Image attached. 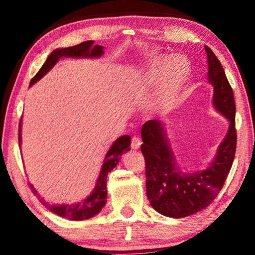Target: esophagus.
Instances as JSON below:
<instances>
[{
  "mask_svg": "<svg viewBox=\"0 0 255 255\" xmlns=\"http://www.w3.org/2000/svg\"><path fill=\"white\" fill-rule=\"evenodd\" d=\"M141 143H142V141L140 140L139 137H136V136L132 137V139H131V148L132 149H134V150L139 149L140 145H141Z\"/></svg>",
  "mask_w": 255,
  "mask_h": 255,
  "instance_id": "obj_1",
  "label": "esophagus"
}]
</instances>
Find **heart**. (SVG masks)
<instances>
[{"mask_svg": "<svg viewBox=\"0 0 255 255\" xmlns=\"http://www.w3.org/2000/svg\"><path fill=\"white\" fill-rule=\"evenodd\" d=\"M191 70L188 59L183 56L164 58L148 69L144 82L150 86H161L156 102L159 108L166 110L180 103Z\"/></svg>", "mask_w": 255, "mask_h": 255, "instance_id": "obj_1", "label": "heart"}]
</instances>
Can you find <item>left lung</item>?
Here are the masks:
<instances>
[{
  "label": "left lung",
  "instance_id": "8db88e82",
  "mask_svg": "<svg viewBox=\"0 0 255 255\" xmlns=\"http://www.w3.org/2000/svg\"><path fill=\"white\" fill-rule=\"evenodd\" d=\"M208 82L213 85V106L229 123L214 160L204 170L184 172L177 165L164 123L148 121L141 128V152L145 160V186L150 204L159 214L183 218L203 210L224 186L235 159L237 145L234 92L218 58L205 46Z\"/></svg>",
  "mask_w": 255,
  "mask_h": 255
}]
</instances>
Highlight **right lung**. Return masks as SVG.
<instances>
[{
	"label": "right lung",
	"instance_id": "1",
	"mask_svg": "<svg viewBox=\"0 0 255 255\" xmlns=\"http://www.w3.org/2000/svg\"><path fill=\"white\" fill-rule=\"evenodd\" d=\"M93 44V40H88L77 46L68 48H58V49L53 50L50 55L48 56L46 62L42 64L39 71H38L35 77L31 79L29 86H32V84H35L37 81H39L45 74L49 72L61 58H100L103 53H104V50H103L104 47ZM18 140L20 147L21 119L18 127ZM130 142L131 138L130 136H127V134L119 137L115 142H113L110 150L107 151L104 161H103V165L100 172V175L97 177L95 187L88 197L81 200V202L73 204H49L45 202L44 198L39 197V200L42 203V205H45L51 213L70 220H84L94 217L95 215L100 213L107 202L106 178L108 173L117 165L123 153L130 150ZM30 188L31 191L34 192V194H37V191L31 184Z\"/></svg>",
	"mask_w": 255,
	"mask_h": 255
}]
</instances>
